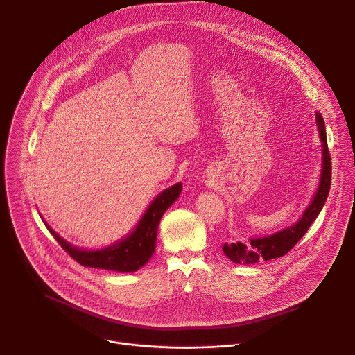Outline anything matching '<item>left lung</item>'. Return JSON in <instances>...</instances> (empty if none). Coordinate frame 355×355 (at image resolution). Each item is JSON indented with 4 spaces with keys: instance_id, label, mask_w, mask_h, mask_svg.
I'll list each match as a JSON object with an SVG mask.
<instances>
[{
    "instance_id": "8db88e82",
    "label": "left lung",
    "mask_w": 355,
    "mask_h": 355,
    "mask_svg": "<svg viewBox=\"0 0 355 355\" xmlns=\"http://www.w3.org/2000/svg\"><path fill=\"white\" fill-rule=\"evenodd\" d=\"M316 123L322 140V173L318 191L311 202V205L306 208L305 214L292 226L279 230L267 237L250 239V243L244 244L241 241L237 243H225L223 252L233 263L237 264H256L260 261H267L272 259H278L285 256L286 252L302 239V236L308 232L311 225L315 222L318 215L320 214L324 202L327 199L330 184H331V160L327 147L326 128L323 116L316 112Z\"/></svg>"
}]
</instances>
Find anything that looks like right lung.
<instances>
[{"label":"right lung","mask_w":355,"mask_h":355,"mask_svg":"<svg viewBox=\"0 0 355 355\" xmlns=\"http://www.w3.org/2000/svg\"><path fill=\"white\" fill-rule=\"evenodd\" d=\"M182 184L177 182L164 189L151 202L136 229L121 241L101 250H81L64 239H62L46 222L49 232L53 234L58 243L81 266L89 268H103L118 272H133L143 267L156 250L157 227L163 214L174 204L180 196Z\"/></svg>","instance_id":"1"}]
</instances>
